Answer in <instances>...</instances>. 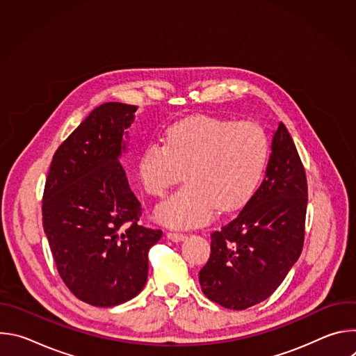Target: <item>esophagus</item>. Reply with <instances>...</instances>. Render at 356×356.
<instances>
[{
  "instance_id": "obj_1",
  "label": "esophagus",
  "mask_w": 356,
  "mask_h": 356,
  "mask_svg": "<svg viewBox=\"0 0 356 356\" xmlns=\"http://www.w3.org/2000/svg\"><path fill=\"white\" fill-rule=\"evenodd\" d=\"M168 238L172 239V241H175V242H180V241L186 239L187 235H186V234H181V232H173V231H170V232H168Z\"/></svg>"
}]
</instances>
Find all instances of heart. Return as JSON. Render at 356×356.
<instances>
[{"mask_svg": "<svg viewBox=\"0 0 356 356\" xmlns=\"http://www.w3.org/2000/svg\"><path fill=\"white\" fill-rule=\"evenodd\" d=\"M270 140L262 125L207 115L184 118L166 131V145L150 143L139 175L145 190L163 197L187 183L158 207V218L177 228L209 222L217 209L242 207L257 190L269 161Z\"/></svg>", "mask_w": 356, "mask_h": 356, "instance_id": "b5f03b06", "label": "heart"}]
</instances>
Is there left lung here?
I'll return each mask as SVG.
<instances>
[{"label":"left lung","instance_id":"1","mask_svg":"<svg viewBox=\"0 0 356 356\" xmlns=\"http://www.w3.org/2000/svg\"><path fill=\"white\" fill-rule=\"evenodd\" d=\"M307 197L306 170L280 122L259 188L229 224L211 234L210 258L198 273L202 293L236 312L272 296L301 253Z\"/></svg>","mask_w":356,"mask_h":356}]
</instances>
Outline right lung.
<instances>
[{
  "instance_id": "obj_1",
  "label": "right lung",
  "mask_w": 356,
  "mask_h": 356,
  "mask_svg": "<svg viewBox=\"0 0 356 356\" xmlns=\"http://www.w3.org/2000/svg\"><path fill=\"white\" fill-rule=\"evenodd\" d=\"M136 108H94L55 152L44 183L42 222L58 272L95 307L118 306L142 290L149 249L163 234L139 224L143 210L118 161Z\"/></svg>"
}]
</instances>
